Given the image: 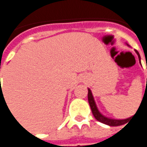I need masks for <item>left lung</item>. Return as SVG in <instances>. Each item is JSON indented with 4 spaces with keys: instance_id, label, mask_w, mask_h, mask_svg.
Masks as SVG:
<instances>
[{
    "instance_id": "8db88e82",
    "label": "left lung",
    "mask_w": 147,
    "mask_h": 147,
    "mask_svg": "<svg viewBox=\"0 0 147 147\" xmlns=\"http://www.w3.org/2000/svg\"><path fill=\"white\" fill-rule=\"evenodd\" d=\"M137 54L138 55V58L140 60V55L138 52L137 50H135ZM147 82V79H146ZM88 101H89V103H90V106L91 110H92V113L94 114V118L98 121V122H102V123H104L106 125H108V126H122L123 124H125L126 122H128L129 119H130L131 118H126V119H124V120H115V119H110V118H107L106 117H104L103 115L99 113L98 110L96 106V104L94 102V98H93V95H92V93H91L90 90L89 89L88 90Z\"/></svg>"
}]
</instances>
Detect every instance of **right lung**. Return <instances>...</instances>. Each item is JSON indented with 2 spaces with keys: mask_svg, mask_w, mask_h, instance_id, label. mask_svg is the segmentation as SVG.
<instances>
[{
  "mask_svg": "<svg viewBox=\"0 0 147 147\" xmlns=\"http://www.w3.org/2000/svg\"><path fill=\"white\" fill-rule=\"evenodd\" d=\"M2 94H1V96H2Z\"/></svg>",
  "mask_w": 147,
  "mask_h": 147,
  "instance_id": "right-lung-1",
  "label": "right lung"
}]
</instances>
